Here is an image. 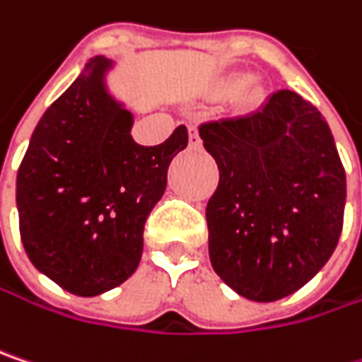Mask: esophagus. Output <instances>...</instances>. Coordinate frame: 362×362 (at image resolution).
<instances>
[{
	"instance_id": "34e87169",
	"label": "esophagus",
	"mask_w": 362,
	"mask_h": 362,
	"mask_svg": "<svg viewBox=\"0 0 362 362\" xmlns=\"http://www.w3.org/2000/svg\"><path fill=\"white\" fill-rule=\"evenodd\" d=\"M188 141H190V147L192 148L201 147V136H199V130H197V126H194V124H192V126H188Z\"/></svg>"
}]
</instances>
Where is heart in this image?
<instances>
[{"label":"heart","instance_id":"1","mask_svg":"<svg viewBox=\"0 0 362 362\" xmlns=\"http://www.w3.org/2000/svg\"><path fill=\"white\" fill-rule=\"evenodd\" d=\"M245 84V81H238V83H234V86H243Z\"/></svg>","mask_w":362,"mask_h":362}]
</instances>
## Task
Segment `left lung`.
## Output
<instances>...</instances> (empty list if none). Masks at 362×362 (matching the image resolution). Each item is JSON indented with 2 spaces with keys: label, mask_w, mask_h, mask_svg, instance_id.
<instances>
[{
  "label": "left lung",
  "mask_w": 362,
  "mask_h": 362,
  "mask_svg": "<svg viewBox=\"0 0 362 362\" xmlns=\"http://www.w3.org/2000/svg\"><path fill=\"white\" fill-rule=\"evenodd\" d=\"M219 168L209 259L240 296L274 303L327 263L344 223L346 174L323 115L294 90L199 128Z\"/></svg>",
  "instance_id": "left-lung-1"
}]
</instances>
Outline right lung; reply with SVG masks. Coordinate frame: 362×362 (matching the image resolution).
Wrapping results in <instances>:
<instances>
[{
  "label": "right lung",
  "instance_id": "add662e5",
  "mask_svg": "<svg viewBox=\"0 0 362 362\" xmlns=\"http://www.w3.org/2000/svg\"><path fill=\"white\" fill-rule=\"evenodd\" d=\"M112 59L93 57L39 119L18 168L20 238L30 263L76 296L130 278L143 255L151 209L186 126L155 147L136 145L132 114L107 93Z\"/></svg>",
  "mask_w": 362,
  "mask_h": 362
}]
</instances>
